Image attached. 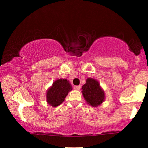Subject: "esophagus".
Returning a JSON list of instances; mask_svg holds the SVG:
<instances>
[{"instance_id":"34e87169","label":"esophagus","mask_w":148,"mask_h":148,"mask_svg":"<svg viewBox=\"0 0 148 148\" xmlns=\"http://www.w3.org/2000/svg\"><path fill=\"white\" fill-rule=\"evenodd\" d=\"M74 88H75V89H76V90H79L80 88H81V86H77L75 87Z\"/></svg>"}]
</instances>
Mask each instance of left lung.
I'll return each instance as SVG.
<instances>
[{
    "label": "left lung",
    "mask_w": 148,
    "mask_h": 148,
    "mask_svg": "<svg viewBox=\"0 0 148 148\" xmlns=\"http://www.w3.org/2000/svg\"><path fill=\"white\" fill-rule=\"evenodd\" d=\"M82 95L87 104L92 107H97L104 101V91L95 79L88 77L86 83L82 86Z\"/></svg>",
    "instance_id": "left-lung-1"
}]
</instances>
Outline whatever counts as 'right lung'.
Wrapping results in <instances>:
<instances>
[{
    "label": "right lung",
    "instance_id": "right-lung-1",
    "mask_svg": "<svg viewBox=\"0 0 148 148\" xmlns=\"http://www.w3.org/2000/svg\"><path fill=\"white\" fill-rule=\"evenodd\" d=\"M72 87L69 80L58 79L55 81L46 92V101L52 107H57L62 103Z\"/></svg>",
    "mask_w": 148,
    "mask_h": 148
}]
</instances>
